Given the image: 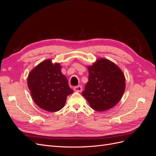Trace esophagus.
<instances>
[{
  "mask_svg": "<svg viewBox=\"0 0 156 156\" xmlns=\"http://www.w3.org/2000/svg\"><path fill=\"white\" fill-rule=\"evenodd\" d=\"M73 89H74V90H75V91L80 92H81V91H82V86H81V85L76 86V87H74V88H73Z\"/></svg>",
  "mask_w": 156,
  "mask_h": 156,
  "instance_id": "obj_1",
  "label": "esophagus"
}]
</instances>
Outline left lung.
Segmentation results:
<instances>
[{
    "mask_svg": "<svg viewBox=\"0 0 156 156\" xmlns=\"http://www.w3.org/2000/svg\"><path fill=\"white\" fill-rule=\"evenodd\" d=\"M88 81L83 97L96 111H104L115 106L124 92L125 77L121 69L110 60L101 58L88 67Z\"/></svg>",
    "mask_w": 156,
    "mask_h": 156,
    "instance_id": "obj_1",
    "label": "left lung"
}]
</instances>
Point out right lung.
<instances>
[{"label":"right lung","mask_w":156,"mask_h":156,"mask_svg":"<svg viewBox=\"0 0 156 156\" xmlns=\"http://www.w3.org/2000/svg\"><path fill=\"white\" fill-rule=\"evenodd\" d=\"M31 96L42 109L56 112L63 108L67 96L73 92L58 63L41 62L30 72L27 80Z\"/></svg>","instance_id":"obj_1"}]
</instances>
